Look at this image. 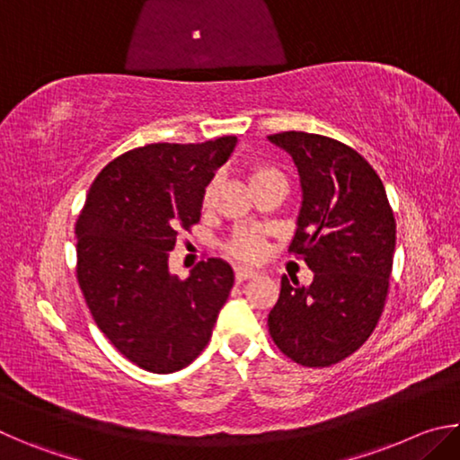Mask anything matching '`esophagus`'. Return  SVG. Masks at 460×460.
I'll use <instances>...</instances> for the list:
<instances>
[{"instance_id":"esophagus-1","label":"esophagus","mask_w":460,"mask_h":460,"mask_svg":"<svg viewBox=\"0 0 460 460\" xmlns=\"http://www.w3.org/2000/svg\"><path fill=\"white\" fill-rule=\"evenodd\" d=\"M255 271L253 270H247V268H235V279L237 282H245V279L253 278Z\"/></svg>"}]
</instances>
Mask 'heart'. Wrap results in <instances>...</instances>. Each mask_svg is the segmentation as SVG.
<instances>
[{"instance_id": "1", "label": "heart", "mask_w": 460, "mask_h": 460, "mask_svg": "<svg viewBox=\"0 0 460 460\" xmlns=\"http://www.w3.org/2000/svg\"><path fill=\"white\" fill-rule=\"evenodd\" d=\"M271 178H284V174L268 164H255L252 166V170H249V181H252V186L271 181ZM211 202H213V184L208 186L205 194H202V207H208ZM225 252L237 261H258L263 258V253H266V241H263L255 231L239 229L233 233L231 239L227 241Z\"/></svg>"}]
</instances>
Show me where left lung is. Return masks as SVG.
Returning a JSON list of instances; mask_svg holds the SVG:
<instances>
[{
  "instance_id": "1",
  "label": "left lung",
  "mask_w": 460,
  "mask_h": 460,
  "mask_svg": "<svg viewBox=\"0 0 460 460\" xmlns=\"http://www.w3.org/2000/svg\"><path fill=\"white\" fill-rule=\"evenodd\" d=\"M292 155L302 207L290 252L314 271L310 286L282 278L270 310L279 351L305 367H331L355 353L385 306L395 219L367 160L337 139L282 131L268 136Z\"/></svg>"
}]
</instances>
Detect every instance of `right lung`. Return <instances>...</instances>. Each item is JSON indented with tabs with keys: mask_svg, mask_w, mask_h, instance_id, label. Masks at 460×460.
<instances>
[{
	"mask_svg": "<svg viewBox=\"0 0 460 460\" xmlns=\"http://www.w3.org/2000/svg\"><path fill=\"white\" fill-rule=\"evenodd\" d=\"M235 136L205 144H147L101 170L76 221V279L101 332L152 373L186 367L211 341L233 288L227 261L170 274L178 231L200 219L202 194Z\"/></svg>",
	"mask_w": 460,
	"mask_h": 460,
	"instance_id": "right-lung-1",
	"label": "right lung"
}]
</instances>
